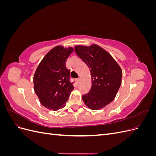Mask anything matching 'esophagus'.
Listing matches in <instances>:
<instances>
[{
	"instance_id": "1",
	"label": "esophagus",
	"mask_w": 156,
	"mask_h": 156,
	"mask_svg": "<svg viewBox=\"0 0 156 156\" xmlns=\"http://www.w3.org/2000/svg\"><path fill=\"white\" fill-rule=\"evenodd\" d=\"M79 78H77V79H75V81H76V83H79Z\"/></svg>"
}]
</instances>
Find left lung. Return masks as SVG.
I'll list each match as a JSON object with an SVG mask.
<instances>
[{"label":"left lung","instance_id":"8db88e82","mask_svg":"<svg viewBox=\"0 0 156 156\" xmlns=\"http://www.w3.org/2000/svg\"><path fill=\"white\" fill-rule=\"evenodd\" d=\"M74 49L91 72L92 87L83 96L84 103L92 110L105 107L114 100L121 85L120 67L111 55L97 45H77Z\"/></svg>","mask_w":156,"mask_h":156}]
</instances>
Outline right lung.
Instances as JSON below:
<instances>
[{"instance_id":"right-lung-1","label":"right lung","mask_w":156,"mask_h":156,"mask_svg":"<svg viewBox=\"0 0 156 156\" xmlns=\"http://www.w3.org/2000/svg\"><path fill=\"white\" fill-rule=\"evenodd\" d=\"M73 51L56 46L49 51L37 66L33 78L34 89L41 104L57 111L65 106L74 87L66 60Z\"/></svg>"}]
</instances>
